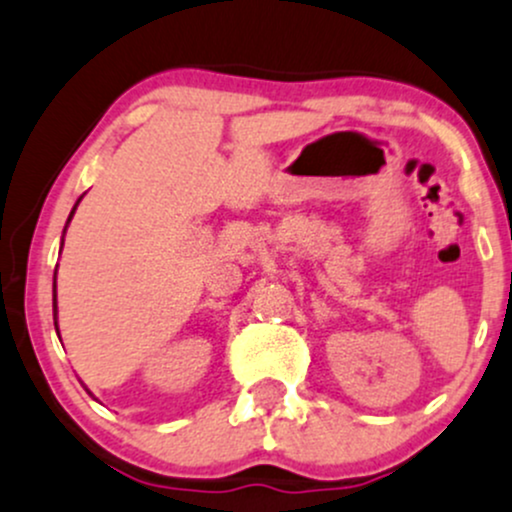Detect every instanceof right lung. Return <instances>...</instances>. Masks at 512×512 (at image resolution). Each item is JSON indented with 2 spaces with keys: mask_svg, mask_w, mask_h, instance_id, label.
Here are the masks:
<instances>
[{
  "mask_svg": "<svg viewBox=\"0 0 512 512\" xmlns=\"http://www.w3.org/2000/svg\"><path fill=\"white\" fill-rule=\"evenodd\" d=\"M78 202H80V200H78ZM78 202H75V207H73V212H70L68 222H70V219H73L75 210H78ZM65 227H68V224H65ZM60 249H63V246H60ZM53 290H56V288H53ZM53 315H56V332H58V305H56V298H53Z\"/></svg>",
  "mask_w": 512,
  "mask_h": 512,
  "instance_id": "add662e5",
  "label": "right lung"
}]
</instances>
